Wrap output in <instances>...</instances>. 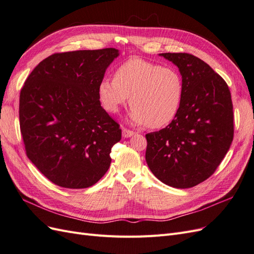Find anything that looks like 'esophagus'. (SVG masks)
I'll return each instance as SVG.
<instances>
[{"instance_id": "esophagus-1", "label": "esophagus", "mask_w": 254, "mask_h": 254, "mask_svg": "<svg viewBox=\"0 0 254 254\" xmlns=\"http://www.w3.org/2000/svg\"><path fill=\"white\" fill-rule=\"evenodd\" d=\"M134 134V131H132V130H129L127 128H123V136L124 137H129Z\"/></svg>"}]
</instances>
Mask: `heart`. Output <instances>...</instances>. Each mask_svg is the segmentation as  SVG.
<instances>
[{
  "instance_id": "b5f03b06",
  "label": "heart",
  "mask_w": 254,
  "mask_h": 254,
  "mask_svg": "<svg viewBox=\"0 0 254 254\" xmlns=\"http://www.w3.org/2000/svg\"><path fill=\"white\" fill-rule=\"evenodd\" d=\"M134 124L163 127L176 118L183 96V81L173 66H161L141 58L127 60L114 72L113 79H103L98 97L104 108L118 113L128 102Z\"/></svg>"
}]
</instances>
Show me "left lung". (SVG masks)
Returning <instances> with one entry per match:
<instances>
[{"label":"left lung","instance_id":"8db88e82","mask_svg":"<svg viewBox=\"0 0 254 254\" xmlns=\"http://www.w3.org/2000/svg\"><path fill=\"white\" fill-rule=\"evenodd\" d=\"M161 56L179 67L183 96L172 123L146 134V162L167 186L193 188L215 173L231 146V93L224 78L200 58L188 53Z\"/></svg>","mask_w":254,"mask_h":254}]
</instances>
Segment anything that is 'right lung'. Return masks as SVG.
Instances as JSON below:
<instances>
[{
	"label": "right lung",
	"instance_id": "1",
	"mask_svg": "<svg viewBox=\"0 0 254 254\" xmlns=\"http://www.w3.org/2000/svg\"><path fill=\"white\" fill-rule=\"evenodd\" d=\"M118 56L112 48L55 53L34 68L21 89L26 156L56 186L92 187L110 167L122 130L101 106L98 86Z\"/></svg>",
	"mask_w": 254,
	"mask_h": 254
}]
</instances>
